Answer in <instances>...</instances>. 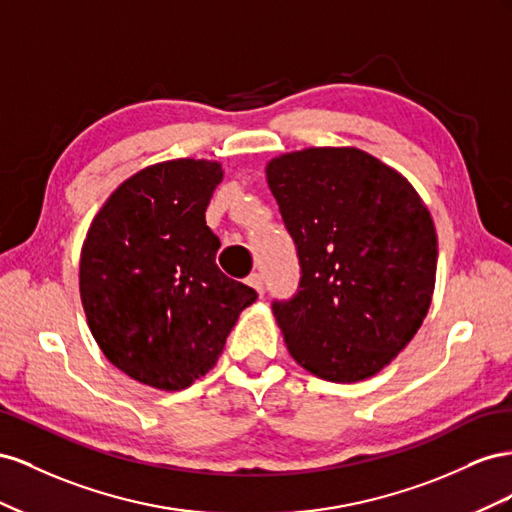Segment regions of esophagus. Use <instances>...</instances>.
I'll return each instance as SVG.
<instances>
[{"instance_id":"1","label":"esophagus","mask_w":512,"mask_h":512,"mask_svg":"<svg viewBox=\"0 0 512 512\" xmlns=\"http://www.w3.org/2000/svg\"><path fill=\"white\" fill-rule=\"evenodd\" d=\"M246 283L248 285H251L255 291H257V294L259 296H264V276H261V274H251V276H248V279H246Z\"/></svg>"}]
</instances>
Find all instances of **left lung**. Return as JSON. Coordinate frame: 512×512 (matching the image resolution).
<instances>
[{"label":"left lung","mask_w":512,"mask_h":512,"mask_svg":"<svg viewBox=\"0 0 512 512\" xmlns=\"http://www.w3.org/2000/svg\"><path fill=\"white\" fill-rule=\"evenodd\" d=\"M266 175L300 261L294 298L272 304L289 354L328 382L379 373L429 311L437 236L427 206L358 148L289 152Z\"/></svg>","instance_id":"8db88e82"}]
</instances>
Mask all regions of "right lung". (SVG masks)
Returning a JSON list of instances; mask_svg holds the SVG:
<instances>
[{
    "instance_id": "add662e5",
    "label": "right lung",
    "mask_w": 512,
    "mask_h": 512,
    "mask_svg": "<svg viewBox=\"0 0 512 512\" xmlns=\"http://www.w3.org/2000/svg\"><path fill=\"white\" fill-rule=\"evenodd\" d=\"M221 163L178 158L122 182L81 248L87 324L107 360L137 382L182 390L221 356L257 291L216 266L206 208Z\"/></svg>"
}]
</instances>
